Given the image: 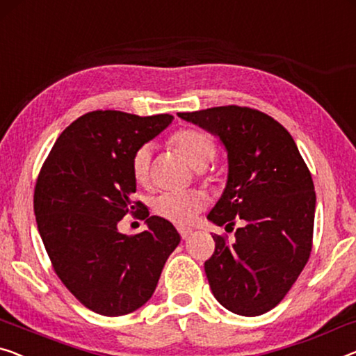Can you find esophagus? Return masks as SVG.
<instances>
[{"label": "esophagus", "mask_w": 356, "mask_h": 356, "mask_svg": "<svg viewBox=\"0 0 356 356\" xmlns=\"http://www.w3.org/2000/svg\"><path fill=\"white\" fill-rule=\"evenodd\" d=\"M177 230H179V235L184 238V240H187V238L192 235V229H187V227H177Z\"/></svg>", "instance_id": "esophagus-1"}]
</instances>
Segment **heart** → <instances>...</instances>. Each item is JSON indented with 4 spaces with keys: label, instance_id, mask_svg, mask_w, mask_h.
<instances>
[{
    "label": "heart",
    "instance_id": "obj_1",
    "mask_svg": "<svg viewBox=\"0 0 356 356\" xmlns=\"http://www.w3.org/2000/svg\"><path fill=\"white\" fill-rule=\"evenodd\" d=\"M172 147L196 171H203L214 160L216 145L208 134L198 129H180L171 139ZM152 144L140 145L132 155L131 168L136 182L147 187L152 177ZM208 206L206 196L200 192L163 193L153 201V212L161 219L177 225H188Z\"/></svg>",
    "mask_w": 356,
    "mask_h": 356
}]
</instances>
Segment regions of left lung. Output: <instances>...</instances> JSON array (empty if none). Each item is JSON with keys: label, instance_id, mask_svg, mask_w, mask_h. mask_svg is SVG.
Segmentation results:
<instances>
[{"label": "left lung", "instance_id": "1", "mask_svg": "<svg viewBox=\"0 0 356 356\" xmlns=\"http://www.w3.org/2000/svg\"><path fill=\"white\" fill-rule=\"evenodd\" d=\"M219 136L229 180L208 219L235 243L214 235L204 262L212 294L227 310L257 316L277 307L296 283L314 245L315 188L288 131L264 111L238 105L179 113Z\"/></svg>", "mask_w": 356, "mask_h": 356}]
</instances>
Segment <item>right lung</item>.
I'll return each mask as SVG.
<instances>
[{
  "label": "right lung",
  "instance_id": "right-lung-1",
  "mask_svg": "<svg viewBox=\"0 0 356 356\" xmlns=\"http://www.w3.org/2000/svg\"><path fill=\"white\" fill-rule=\"evenodd\" d=\"M172 120L168 113L89 111L65 127L36 179L33 209L52 268L99 315L121 316L144 305L180 243L171 222L148 217L132 200V155ZM126 213L147 218L149 229L120 234L115 224Z\"/></svg>",
  "mask_w": 356,
  "mask_h": 356
}]
</instances>
